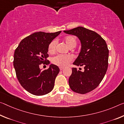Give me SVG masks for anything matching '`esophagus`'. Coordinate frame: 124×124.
I'll return each instance as SVG.
<instances>
[{
    "label": "esophagus",
    "instance_id": "esophagus-1",
    "mask_svg": "<svg viewBox=\"0 0 124 124\" xmlns=\"http://www.w3.org/2000/svg\"><path fill=\"white\" fill-rule=\"evenodd\" d=\"M63 69H64V67H60V70H63Z\"/></svg>",
    "mask_w": 124,
    "mask_h": 124
}]
</instances>
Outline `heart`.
Here are the masks:
<instances>
[{
    "label": "heart",
    "instance_id": "obj_1",
    "mask_svg": "<svg viewBox=\"0 0 124 124\" xmlns=\"http://www.w3.org/2000/svg\"><path fill=\"white\" fill-rule=\"evenodd\" d=\"M64 41L65 42L68 47L73 48L75 47L77 45V40L75 37L73 36H66L64 39ZM57 45V41L53 40L48 45V51L49 53H53L56 49ZM72 61V57L70 56L67 55H61L59 54L56 56L51 59V62L55 65L58 66H66Z\"/></svg>",
    "mask_w": 124,
    "mask_h": 124
}]
</instances>
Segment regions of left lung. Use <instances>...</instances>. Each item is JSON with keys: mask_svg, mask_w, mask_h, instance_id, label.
Instances as JSON below:
<instances>
[{"mask_svg": "<svg viewBox=\"0 0 124 124\" xmlns=\"http://www.w3.org/2000/svg\"><path fill=\"white\" fill-rule=\"evenodd\" d=\"M64 32L79 39L81 50L73 64L84 67V72L72 68L68 80L70 87L76 93L86 94L99 85L107 72L109 57L107 45L97 32L82 26Z\"/></svg>", "mask_w": 124, "mask_h": 124, "instance_id": "left-lung-1", "label": "left lung"}]
</instances>
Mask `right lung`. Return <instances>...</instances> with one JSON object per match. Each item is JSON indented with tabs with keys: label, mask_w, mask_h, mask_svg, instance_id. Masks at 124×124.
<instances>
[{
	"label": "right lung",
	"mask_w": 124,
	"mask_h": 124,
	"mask_svg": "<svg viewBox=\"0 0 124 124\" xmlns=\"http://www.w3.org/2000/svg\"><path fill=\"white\" fill-rule=\"evenodd\" d=\"M61 32H35L21 40L15 51L13 63L17 78L31 94L43 95L54 89L55 79L60 72L58 66L51 64L43 71L39 66L48 61V45Z\"/></svg>",
	"instance_id": "add662e5"
}]
</instances>
